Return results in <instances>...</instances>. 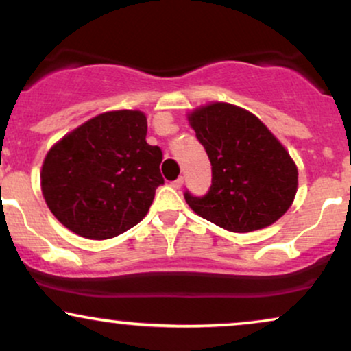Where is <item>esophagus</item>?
Here are the masks:
<instances>
[{
  "label": "esophagus",
  "instance_id": "1",
  "mask_svg": "<svg viewBox=\"0 0 351 351\" xmlns=\"http://www.w3.org/2000/svg\"><path fill=\"white\" fill-rule=\"evenodd\" d=\"M181 186H183V178H178V180L171 181V188H175V189H180Z\"/></svg>",
  "mask_w": 351,
  "mask_h": 351
}]
</instances>
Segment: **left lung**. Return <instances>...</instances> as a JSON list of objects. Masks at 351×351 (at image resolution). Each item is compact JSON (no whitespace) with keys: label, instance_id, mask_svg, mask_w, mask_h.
<instances>
[{"label":"left lung","instance_id":"8db88e82","mask_svg":"<svg viewBox=\"0 0 351 351\" xmlns=\"http://www.w3.org/2000/svg\"><path fill=\"white\" fill-rule=\"evenodd\" d=\"M213 167L208 194L184 199L197 216L230 232L271 226L293 204L298 167L255 114L229 103H210L188 114Z\"/></svg>","mask_w":351,"mask_h":351}]
</instances>
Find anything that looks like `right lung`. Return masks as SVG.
<instances>
[{
  "mask_svg": "<svg viewBox=\"0 0 351 351\" xmlns=\"http://www.w3.org/2000/svg\"><path fill=\"white\" fill-rule=\"evenodd\" d=\"M145 135V114L122 109L99 114L60 138L40 171L50 213L93 240L112 239L141 222L163 184L162 150Z\"/></svg>",
  "mask_w": 351,
  "mask_h": 351,
  "instance_id": "obj_1",
  "label": "right lung"
}]
</instances>
